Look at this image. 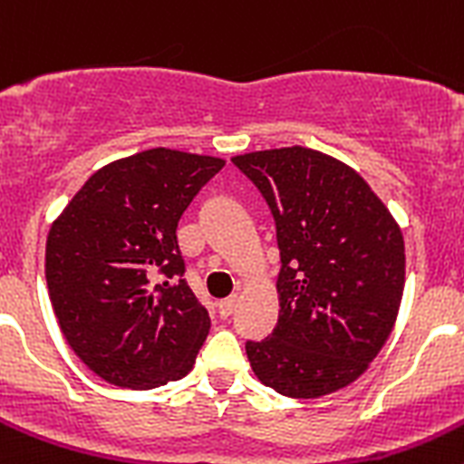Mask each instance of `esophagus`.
Here are the masks:
<instances>
[{"mask_svg":"<svg viewBox=\"0 0 464 464\" xmlns=\"http://www.w3.org/2000/svg\"><path fill=\"white\" fill-rule=\"evenodd\" d=\"M235 306H237V295H229V297L220 299V304H218L220 315H223V318H227V315L235 311Z\"/></svg>","mask_w":464,"mask_h":464,"instance_id":"obj_1","label":"esophagus"}]
</instances>
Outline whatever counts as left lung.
Returning <instances> with one entry per match:
<instances>
[{
	"label": "left lung",
	"instance_id": "obj_1",
	"mask_svg": "<svg viewBox=\"0 0 464 464\" xmlns=\"http://www.w3.org/2000/svg\"><path fill=\"white\" fill-rule=\"evenodd\" d=\"M262 192L281 251L278 323L246 342L257 379L314 400L353 383L391 337L404 290L401 229L355 169L304 146L232 158Z\"/></svg>",
	"mask_w": 464,
	"mask_h": 464
}]
</instances>
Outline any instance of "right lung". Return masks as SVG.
<instances>
[{
    "mask_svg": "<svg viewBox=\"0 0 464 464\" xmlns=\"http://www.w3.org/2000/svg\"><path fill=\"white\" fill-rule=\"evenodd\" d=\"M225 167L150 149L94 171L51 225L46 283L72 351L106 383L150 391L192 370L211 327L176 227Z\"/></svg>",
    "mask_w": 464,
    "mask_h": 464,
    "instance_id": "1",
    "label": "right lung"
}]
</instances>
